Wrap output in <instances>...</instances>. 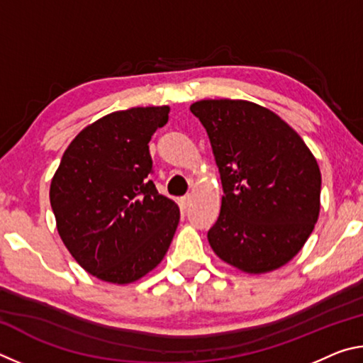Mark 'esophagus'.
Listing matches in <instances>:
<instances>
[{
    "mask_svg": "<svg viewBox=\"0 0 363 363\" xmlns=\"http://www.w3.org/2000/svg\"><path fill=\"white\" fill-rule=\"evenodd\" d=\"M190 201H192V195L190 194H187V195H184L182 199H181V203L184 205V208H187L189 205H190Z\"/></svg>",
    "mask_w": 363,
    "mask_h": 363,
    "instance_id": "34e87169",
    "label": "esophagus"
}]
</instances>
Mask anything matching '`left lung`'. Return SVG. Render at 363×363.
<instances>
[{"label": "left lung", "mask_w": 363, "mask_h": 363, "mask_svg": "<svg viewBox=\"0 0 363 363\" xmlns=\"http://www.w3.org/2000/svg\"><path fill=\"white\" fill-rule=\"evenodd\" d=\"M190 112L208 133L224 190L208 230L213 251L248 274L285 266L318 219L317 160L293 128L257 104L199 101Z\"/></svg>", "instance_id": "left-lung-1"}]
</instances>
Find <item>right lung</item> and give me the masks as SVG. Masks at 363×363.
Instances as JSON below:
<instances>
[{"mask_svg":"<svg viewBox=\"0 0 363 363\" xmlns=\"http://www.w3.org/2000/svg\"><path fill=\"white\" fill-rule=\"evenodd\" d=\"M169 107H134L86 126L64 152L49 199L59 235L86 272L131 284L167 255L179 208L150 179L149 143Z\"/></svg>","mask_w":363,"mask_h":363,"instance_id":"1","label":"right lung"}]
</instances>
